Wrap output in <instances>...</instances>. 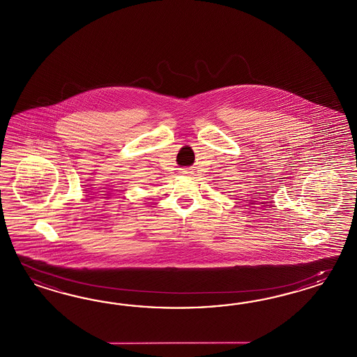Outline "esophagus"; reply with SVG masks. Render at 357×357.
I'll use <instances>...</instances> for the list:
<instances>
[{"label":"esophagus","mask_w":357,"mask_h":357,"mask_svg":"<svg viewBox=\"0 0 357 357\" xmlns=\"http://www.w3.org/2000/svg\"><path fill=\"white\" fill-rule=\"evenodd\" d=\"M180 174H190V172H189V169H188V168H183V169H181V171H180Z\"/></svg>","instance_id":"esophagus-1"}]
</instances>
